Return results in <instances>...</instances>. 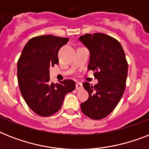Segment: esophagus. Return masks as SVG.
Instances as JSON below:
<instances>
[{
  "mask_svg": "<svg viewBox=\"0 0 149 149\" xmlns=\"http://www.w3.org/2000/svg\"><path fill=\"white\" fill-rule=\"evenodd\" d=\"M82 88H83V85H82V84H80V83H77V84H76V89H77V91H79V90H81Z\"/></svg>",
  "mask_w": 149,
  "mask_h": 149,
  "instance_id": "esophagus-1",
  "label": "esophagus"
}]
</instances>
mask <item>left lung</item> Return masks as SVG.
Segmentation results:
<instances>
[{"label": "left lung", "mask_w": 149, "mask_h": 149, "mask_svg": "<svg viewBox=\"0 0 149 149\" xmlns=\"http://www.w3.org/2000/svg\"><path fill=\"white\" fill-rule=\"evenodd\" d=\"M79 40L90 51L88 70L94 71L98 83L83 84L89 93L80 104L82 112L93 120L105 118L113 111L122 97L127 76V63L120 42L103 33L85 34Z\"/></svg>", "instance_id": "obj_1"}]
</instances>
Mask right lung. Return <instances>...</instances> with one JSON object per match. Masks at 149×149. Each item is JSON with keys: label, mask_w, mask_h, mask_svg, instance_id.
Instances as JSON below:
<instances>
[{"label": "right lung", "mask_w": 149, "mask_h": 149, "mask_svg": "<svg viewBox=\"0 0 149 149\" xmlns=\"http://www.w3.org/2000/svg\"><path fill=\"white\" fill-rule=\"evenodd\" d=\"M69 41L47 35L31 38L17 61V81L22 95L31 110L48 117L58 112L65 96L74 91L75 82H50L49 68L58 64V52Z\"/></svg>", "instance_id": "add662e5"}]
</instances>
